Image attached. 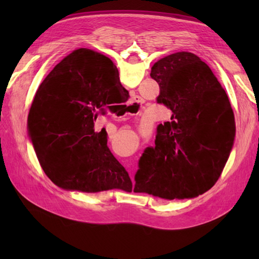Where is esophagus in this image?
Segmentation results:
<instances>
[{
  "label": "esophagus",
  "mask_w": 259,
  "mask_h": 259,
  "mask_svg": "<svg viewBox=\"0 0 259 259\" xmlns=\"http://www.w3.org/2000/svg\"><path fill=\"white\" fill-rule=\"evenodd\" d=\"M142 103H143V99L140 98L139 96H135V97H134L133 99H131L129 106H130L131 108H136V107L139 108V106H140V105H142ZM130 177L133 178V171H130Z\"/></svg>",
  "instance_id": "obj_1"
}]
</instances>
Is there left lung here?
Segmentation results:
<instances>
[{
    "label": "left lung",
    "mask_w": 259,
    "mask_h": 259,
    "mask_svg": "<svg viewBox=\"0 0 259 259\" xmlns=\"http://www.w3.org/2000/svg\"><path fill=\"white\" fill-rule=\"evenodd\" d=\"M156 98L171 109L159 124L135 175V193L165 200L195 198L210 190L224 169L235 136L229 97L210 67L192 52H176L153 65Z\"/></svg>",
    "instance_id": "left-lung-1"
}]
</instances>
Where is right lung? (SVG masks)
Wrapping results in <instances>:
<instances>
[{
	"label": "right lung",
	"mask_w": 259,
	"mask_h": 259,
	"mask_svg": "<svg viewBox=\"0 0 259 259\" xmlns=\"http://www.w3.org/2000/svg\"><path fill=\"white\" fill-rule=\"evenodd\" d=\"M122 90L113 61L85 48L65 57L38 87L28 136L57 186L87 193L133 190L128 172L107 147L106 130L95 129L97 116L119 103Z\"/></svg>",
	"instance_id": "obj_1"
}]
</instances>
